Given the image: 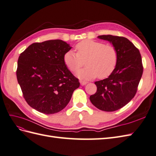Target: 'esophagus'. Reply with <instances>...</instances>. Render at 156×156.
I'll list each match as a JSON object with an SVG mask.
<instances>
[{"label": "esophagus", "instance_id": "esophagus-1", "mask_svg": "<svg viewBox=\"0 0 156 156\" xmlns=\"http://www.w3.org/2000/svg\"><path fill=\"white\" fill-rule=\"evenodd\" d=\"M86 83H87V82L83 81V80H81V81H80V84H81L82 86H84V85L86 84Z\"/></svg>", "mask_w": 156, "mask_h": 156}]
</instances>
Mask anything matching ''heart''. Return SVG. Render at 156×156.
Returning <instances> with one entry per match:
<instances>
[{"label": "heart", "instance_id": "1", "mask_svg": "<svg viewBox=\"0 0 156 156\" xmlns=\"http://www.w3.org/2000/svg\"><path fill=\"white\" fill-rule=\"evenodd\" d=\"M77 53L73 51H67L63 60L66 67L72 72L77 71L85 61L87 66L79 70L76 76L82 80L104 78L113 73L116 67L118 53L115 48L103 43L83 40L76 45Z\"/></svg>", "mask_w": 156, "mask_h": 156}]
</instances>
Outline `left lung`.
<instances>
[{"label":"left lung","instance_id":"obj_1","mask_svg":"<svg viewBox=\"0 0 156 156\" xmlns=\"http://www.w3.org/2000/svg\"><path fill=\"white\" fill-rule=\"evenodd\" d=\"M98 38L112 44L117 51L118 60L108 78L95 82L97 91L90 99L99 109L115 111L126 105L136 93L143 73L142 57L139 50L126 37L103 35Z\"/></svg>","mask_w":156,"mask_h":156}]
</instances>
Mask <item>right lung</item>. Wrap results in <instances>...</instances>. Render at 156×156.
I'll return each mask as SVG.
<instances>
[{
	"mask_svg": "<svg viewBox=\"0 0 156 156\" xmlns=\"http://www.w3.org/2000/svg\"><path fill=\"white\" fill-rule=\"evenodd\" d=\"M71 49L62 40H49L32 43L20 55L18 82L27 104L40 113L62 110L80 86L64 62V55Z\"/></svg>",
	"mask_w": 156,
	"mask_h": 156,
	"instance_id": "1",
	"label": "right lung"
}]
</instances>
